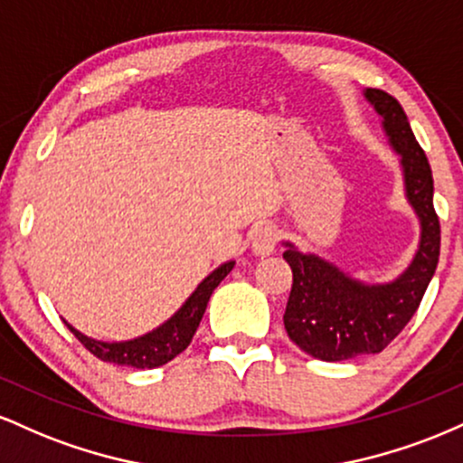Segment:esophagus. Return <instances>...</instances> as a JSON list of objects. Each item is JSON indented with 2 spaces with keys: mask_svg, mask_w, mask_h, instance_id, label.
Listing matches in <instances>:
<instances>
[{
  "mask_svg": "<svg viewBox=\"0 0 463 463\" xmlns=\"http://www.w3.org/2000/svg\"><path fill=\"white\" fill-rule=\"evenodd\" d=\"M276 241H279V231L272 224H261L252 232V252L257 257H268L274 252Z\"/></svg>",
  "mask_w": 463,
  "mask_h": 463,
  "instance_id": "1",
  "label": "esophagus"
}]
</instances>
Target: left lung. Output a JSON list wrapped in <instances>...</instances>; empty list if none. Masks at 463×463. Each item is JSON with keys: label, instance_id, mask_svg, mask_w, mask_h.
<instances>
[{"label": "left lung", "instance_id": "left-lung-1", "mask_svg": "<svg viewBox=\"0 0 463 463\" xmlns=\"http://www.w3.org/2000/svg\"><path fill=\"white\" fill-rule=\"evenodd\" d=\"M365 98L383 117L385 135L401 154L407 200L420 220V243L405 272L385 285L361 283L316 254L285 243L283 259L294 272L285 331L296 346L322 361L381 353L418 311L439 259V220L427 154L396 98L381 89H365Z\"/></svg>", "mask_w": 463, "mask_h": 463}]
</instances>
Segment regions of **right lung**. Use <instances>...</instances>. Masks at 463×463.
<instances>
[{
    "instance_id": "obj_1",
    "label": "right lung",
    "mask_w": 463,
    "mask_h": 463,
    "mask_svg": "<svg viewBox=\"0 0 463 463\" xmlns=\"http://www.w3.org/2000/svg\"><path fill=\"white\" fill-rule=\"evenodd\" d=\"M232 265H235V261L220 265L215 272H211L198 287H195V291L189 296L187 302H184L167 322L161 324L158 328H154L152 333L143 335V337L130 339V342H98V339H91L87 337V335L76 331L69 322L65 324L69 331L76 335L78 342L98 359L141 370L158 368V365H165L167 361H172L176 354H180L189 346L191 339H194V333L198 331L211 294H213L215 287L226 279L228 272L232 269Z\"/></svg>"
}]
</instances>
